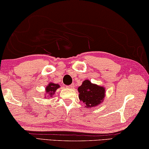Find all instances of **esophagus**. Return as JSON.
Wrapping results in <instances>:
<instances>
[{
    "label": "esophagus",
    "mask_w": 149,
    "mask_h": 149,
    "mask_svg": "<svg viewBox=\"0 0 149 149\" xmlns=\"http://www.w3.org/2000/svg\"><path fill=\"white\" fill-rule=\"evenodd\" d=\"M68 88H74V84H72L70 85V86H68Z\"/></svg>",
    "instance_id": "esophagus-1"
}]
</instances>
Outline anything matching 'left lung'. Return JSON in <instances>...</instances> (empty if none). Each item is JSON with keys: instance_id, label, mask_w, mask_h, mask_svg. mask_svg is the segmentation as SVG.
Masks as SVG:
<instances>
[{"instance_id": "1", "label": "left lung", "mask_w": 149, "mask_h": 149, "mask_svg": "<svg viewBox=\"0 0 149 149\" xmlns=\"http://www.w3.org/2000/svg\"><path fill=\"white\" fill-rule=\"evenodd\" d=\"M80 102L85 104V108H95L103 102L106 96V88L104 86L93 84L89 80H85L78 88Z\"/></svg>"}]
</instances>
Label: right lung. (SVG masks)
<instances>
[{
    "instance_id": "add662e5",
    "label": "right lung",
    "mask_w": 149,
    "mask_h": 149,
    "mask_svg": "<svg viewBox=\"0 0 149 149\" xmlns=\"http://www.w3.org/2000/svg\"><path fill=\"white\" fill-rule=\"evenodd\" d=\"M60 88V85L58 84H55L53 82H49L48 85L45 88V98L48 99L49 97H53L55 94L56 91Z\"/></svg>"
}]
</instances>
